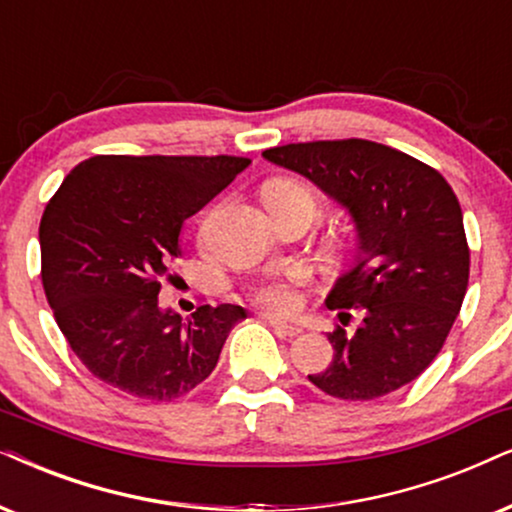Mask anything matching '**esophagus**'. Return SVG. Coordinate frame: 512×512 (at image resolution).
<instances>
[{
  "label": "esophagus",
  "mask_w": 512,
  "mask_h": 512,
  "mask_svg": "<svg viewBox=\"0 0 512 512\" xmlns=\"http://www.w3.org/2000/svg\"><path fill=\"white\" fill-rule=\"evenodd\" d=\"M264 319L269 321V326L274 328V331H276L278 335H288V338H295V335L302 333V328L297 326V323L281 321V319H276V316H264Z\"/></svg>",
  "instance_id": "1"
}]
</instances>
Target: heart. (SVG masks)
<instances>
[{
    "mask_svg": "<svg viewBox=\"0 0 512 512\" xmlns=\"http://www.w3.org/2000/svg\"><path fill=\"white\" fill-rule=\"evenodd\" d=\"M262 200L269 208H290V205H312L314 196L307 186L295 179H274L262 189ZM307 283V271L300 267L281 274H267L250 286V300L264 312L290 314L300 307V288Z\"/></svg>",
    "mask_w": 512,
    "mask_h": 512,
    "instance_id": "1",
    "label": "heart"
}]
</instances>
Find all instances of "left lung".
I'll use <instances>...</instances> for the list:
<instances>
[{"label":"left lung","mask_w":512,"mask_h":512,"mask_svg":"<svg viewBox=\"0 0 512 512\" xmlns=\"http://www.w3.org/2000/svg\"><path fill=\"white\" fill-rule=\"evenodd\" d=\"M262 155L314 181L349 212L359 236L357 267L338 278L326 304L364 309V321L354 333H328L331 366L309 380L347 401L409 385L444 347L468 290L470 250L454 189L435 167L366 139L286 144Z\"/></svg>","instance_id":"8db88e82"}]
</instances>
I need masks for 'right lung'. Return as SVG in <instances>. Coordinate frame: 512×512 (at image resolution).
<instances>
[{
    "label": "right lung",
    "mask_w": 512,
    "mask_h": 512,
    "mask_svg": "<svg viewBox=\"0 0 512 512\" xmlns=\"http://www.w3.org/2000/svg\"><path fill=\"white\" fill-rule=\"evenodd\" d=\"M250 165L236 155H94L63 179L40 222L42 283L77 359L141 399L184 397L215 371L238 304L181 321L160 278L181 255L184 219Z\"/></svg>",
    "instance_id": "obj_1"
}]
</instances>
